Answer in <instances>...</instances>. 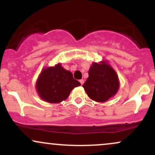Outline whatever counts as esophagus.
Wrapping results in <instances>:
<instances>
[{
  "label": "esophagus",
  "mask_w": 155,
  "mask_h": 155,
  "mask_svg": "<svg viewBox=\"0 0 155 155\" xmlns=\"http://www.w3.org/2000/svg\"><path fill=\"white\" fill-rule=\"evenodd\" d=\"M79 82L81 83V84L82 85L83 84H84V80L83 79H81V80H79Z\"/></svg>",
  "instance_id": "34e87169"
}]
</instances>
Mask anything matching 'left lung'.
I'll return each instance as SVG.
<instances>
[{
	"mask_svg": "<svg viewBox=\"0 0 155 155\" xmlns=\"http://www.w3.org/2000/svg\"><path fill=\"white\" fill-rule=\"evenodd\" d=\"M88 74L89 77L82 87L92 101L106 102L117 93L120 87L118 75L108 61L92 63Z\"/></svg>",
	"mask_w": 155,
	"mask_h": 155,
	"instance_id": "1",
	"label": "left lung"
}]
</instances>
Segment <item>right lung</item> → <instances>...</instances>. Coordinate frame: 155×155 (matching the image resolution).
<instances>
[{"label":"right lung","mask_w":155,"mask_h":155,"mask_svg":"<svg viewBox=\"0 0 155 155\" xmlns=\"http://www.w3.org/2000/svg\"><path fill=\"white\" fill-rule=\"evenodd\" d=\"M81 84L73 77L72 73L65 70L61 64L42 69L35 83L39 97L50 104H58L66 100L74 88Z\"/></svg>","instance_id":"1"}]
</instances>
